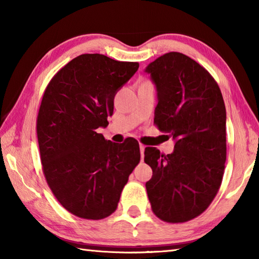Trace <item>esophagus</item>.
<instances>
[{
  "instance_id": "obj_1",
  "label": "esophagus",
  "mask_w": 259,
  "mask_h": 259,
  "mask_svg": "<svg viewBox=\"0 0 259 259\" xmlns=\"http://www.w3.org/2000/svg\"><path fill=\"white\" fill-rule=\"evenodd\" d=\"M139 150H140V154H142V159H143L144 151H145V145H143V144H139Z\"/></svg>"
}]
</instances>
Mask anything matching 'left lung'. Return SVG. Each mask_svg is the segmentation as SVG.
I'll return each mask as SVG.
<instances>
[{
	"label": "left lung",
	"mask_w": 259,
	"mask_h": 259,
	"mask_svg": "<svg viewBox=\"0 0 259 259\" xmlns=\"http://www.w3.org/2000/svg\"><path fill=\"white\" fill-rule=\"evenodd\" d=\"M154 83V123L175 142L171 154L146 147L152 210L168 223L202 213L222 184L226 161V109L216 81L190 57L169 52L145 68Z\"/></svg>",
	"instance_id": "left-lung-1"
}]
</instances>
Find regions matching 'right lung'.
Returning a JSON list of instances; mask_svg holds the SVG:
<instances>
[{"mask_svg": "<svg viewBox=\"0 0 259 259\" xmlns=\"http://www.w3.org/2000/svg\"><path fill=\"white\" fill-rule=\"evenodd\" d=\"M139 67L99 54L81 55L52 77L37 115V140L47 183L69 212L103 219L115 211L129 175L140 161L139 144L106 140L114 97Z\"/></svg>", "mask_w": 259, "mask_h": 259, "instance_id": "1", "label": "right lung"}]
</instances>
